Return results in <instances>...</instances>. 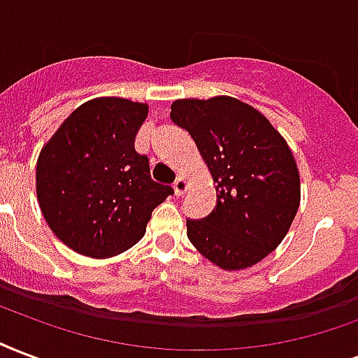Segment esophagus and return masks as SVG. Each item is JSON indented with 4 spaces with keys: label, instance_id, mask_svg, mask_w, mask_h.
I'll return each instance as SVG.
<instances>
[{
    "label": "esophagus",
    "instance_id": "obj_1",
    "mask_svg": "<svg viewBox=\"0 0 358 358\" xmlns=\"http://www.w3.org/2000/svg\"><path fill=\"white\" fill-rule=\"evenodd\" d=\"M187 180L184 178V176H178L176 178V182H174V191H176V195H184L185 189H187Z\"/></svg>",
    "mask_w": 358,
    "mask_h": 358
}]
</instances>
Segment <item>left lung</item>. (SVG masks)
I'll list each match as a JSON object with an SVG mask.
<instances>
[{"label":"left lung","mask_w":358,"mask_h":358,"mask_svg":"<svg viewBox=\"0 0 358 358\" xmlns=\"http://www.w3.org/2000/svg\"><path fill=\"white\" fill-rule=\"evenodd\" d=\"M171 120L189 131L217 193L206 217L187 220V238L223 270L253 266L280 245L299 210V169L285 138L229 95L174 101Z\"/></svg>","instance_id":"1"}]
</instances>
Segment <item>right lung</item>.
I'll use <instances>...</instances> for the list:
<instances>
[{
  "instance_id": "1",
  "label": "right lung",
  "mask_w": 358,
  "mask_h": 358,
  "mask_svg": "<svg viewBox=\"0 0 358 358\" xmlns=\"http://www.w3.org/2000/svg\"><path fill=\"white\" fill-rule=\"evenodd\" d=\"M146 116L144 103L86 101L41 150V212L73 252L106 259L129 250L146 233L155 206L174 193L152 180L148 157L135 150Z\"/></svg>"
}]
</instances>
